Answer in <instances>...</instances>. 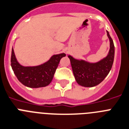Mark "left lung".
<instances>
[{"mask_svg":"<svg viewBox=\"0 0 129 129\" xmlns=\"http://www.w3.org/2000/svg\"><path fill=\"white\" fill-rule=\"evenodd\" d=\"M107 33L110 41V50L107 56L101 61L91 63L84 60L74 59L71 55H68L75 80L81 86H96L103 81L111 69L114 61L115 46L108 31Z\"/></svg>","mask_w":129,"mask_h":129,"instance_id":"1","label":"left lung"}]
</instances>
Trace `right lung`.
Returning a JSON list of instances; mask_svg holds the SVG:
<instances>
[{
	"label": "right lung",
	"instance_id": "right-lung-1",
	"mask_svg": "<svg viewBox=\"0 0 129 129\" xmlns=\"http://www.w3.org/2000/svg\"><path fill=\"white\" fill-rule=\"evenodd\" d=\"M65 56L64 53L54 55L43 64L38 66L24 67L17 61L12 48L11 66L18 79L25 86L31 88L42 87L51 83L60 59Z\"/></svg>",
	"mask_w": 129,
	"mask_h": 129
}]
</instances>
